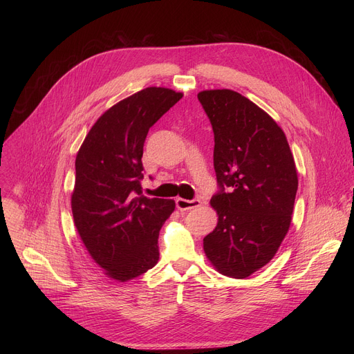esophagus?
I'll return each mask as SVG.
<instances>
[{
	"label": "esophagus",
	"instance_id": "esophagus-1",
	"mask_svg": "<svg viewBox=\"0 0 354 354\" xmlns=\"http://www.w3.org/2000/svg\"><path fill=\"white\" fill-rule=\"evenodd\" d=\"M175 203H176V207H178L180 212H187V210L200 207V206H201V200H198V198L187 200V198H180V197H178V198L175 200Z\"/></svg>",
	"mask_w": 354,
	"mask_h": 354
}]
</instances>
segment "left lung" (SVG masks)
<instances>
[{
	"label": "left lung",
	"mask_w": 354,
	"mask_h": 354,
	"mask_svg": "<svg viewBox=\"0 0 354 354\" xmlns=\"http://www.w3.org/2000/svg\"><path fill=\"white\" fill-rule=\"evenodd\" d=\"M214 131L218 214L203 248L216 269L245 279L274 257L284 239L298 187L283 130L259 106L231 89L197 95Z\"/></svg>",
	"instance_id": "8db88e82"
}]
</instances>
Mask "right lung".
Returning <instances> with one entry per match:
<instances>
[{
  "label": "right lung",
  "mask_w": 354,
  "mask_h": 354,
  "mask_svg": "<svg viewBox=\"0 0 354 354\" xmlns=\"http://www.w3.org/2000/svg\"><path fill=\"white\" fill-rule=\"evenodd\" d=\"M180 97L149 86L120 100L96 120L77 154L74 223L92 259L119 281L158 262L160 230L175 201L142 194V147L149 127Z\"/></svg>",
  "instance_id": "obj_1"
}]
</instances>
